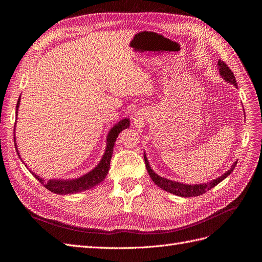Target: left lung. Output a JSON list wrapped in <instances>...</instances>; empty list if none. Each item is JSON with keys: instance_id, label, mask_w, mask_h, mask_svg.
I'll return each mask as SVG.
<instances>
[{"instance_id": "obj_1", "label": "left lung", "mask_w": 262, "mask_h": 262, "mask_svg": "<svg viewBox=\"0 0 262 262\" xmlns=\"http://www.w3.org/2000/svg\"><path fill=\"white\" fill-rule=\"evenodd\" d=\"M217 69H219L220 75L223 77V80L225 82L237 87V83H236V78L234 76V73L232 72L231 69H229L225 64L224 61L219 60ZM144 161H145V166H146V169L148 171V175H149L150 178H152V180L154 181V184L156 186L162 188L163 190H165V191L170 192L172 194L179 195V196H184V198L198 196V195H201L207 191H209L210 189L215 187L217 184H220L222 180H224L228 175H231L233 170L235 169V166L237 164V161L234 162V164L231 166V168H229L227 171H225L223 175L217 177L216 179L211 180L210 182H204V184H198V185H188V184H182V182H178V181H175V180H169L167 178L158 176L157 173L152 169V167L149 166V163H148V160H147L145 153H144Z\"/></svg>"}]
</instances>
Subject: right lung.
Here are the masks:
<instances>
[{
  "label": "right lung",
  "instance_id": "obj_1",
  "mask_svg": "<svg viewBox=\"0 0 262 262\" xmlns=\"http://www.w3.org/2000/svg\"><path fill=\"white\" fill-rule=\"evenodd\" d=\"M20 104V96L17 100V105H16V116L18 115V108ZM16 124V123H15ZM130 126V119L129 118H124L122 120L116 123L110 131L108 132L107 140H106V149L105 153L102 155L101 160L97 164V166L95 168H93L91 171L86 172L85 175L74 178V179H47L45 180L40 176H38L37 173L34 171L30 172L33 173V176L38 179L46 187L49 191L57 193V194H72V193H77L81 191H85V190L92 189L96 185L100 184L101 181H104L107 173L110 168V160H112L113 152H114V146L116 143V140L122 130L128 129ZM15 138V137H14ZM15 148H16V152L19 155L17 144H16V138H15ZM21 160V158H20ZM24 163V162H23ZM26 166V165H25ZM27 167V166H26Z\"/></svg>",
  "mask_w": 262,
  "mask_h": 262
}]
</instances>
